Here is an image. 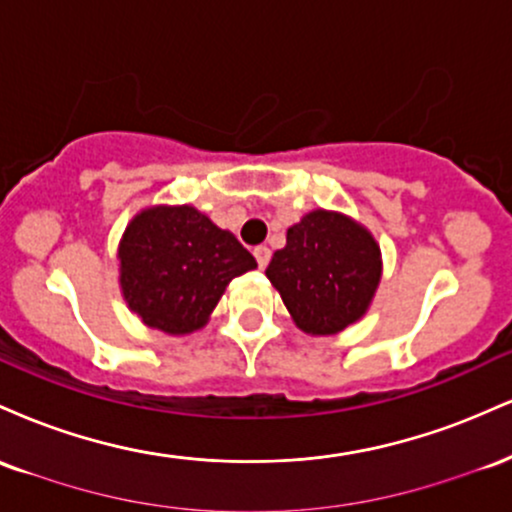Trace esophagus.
Returning a JSON list of instances; mask_svg holds the SVG:
<instances>
[{
    "instance_id": "1",
    "label": "esophagus",
    "mask_w": 512,
    "mask_h": 512,
    "mask_svg": "<svg viewBox=\"0 0 512 512\" xmlns=\"http://www.w3.org/2000/svg\"><path fill=\"white\" fill-rule=\"evenodd\" d=\"M252 255H255L257 264H260V267L264 269V267H267V264H269V257H272V252H269L267 245H257V248L252 250Z\"/></svg>"
}]
</instances>
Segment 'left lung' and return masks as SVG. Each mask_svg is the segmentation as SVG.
I'll list each match as a JSON object with an SVG mask.
<instances>
[{"label":"left lung","instance_id":"8db88e82","mask_svg":"<svg viewBox=\"0 0 512 512\" xmlns=\"http://www.w3.org/2000/svg\"><path fill=\"white\" fill-rule=\"evenodd\" d=\"M380 274V245L368 228L325 209L293 223L267 267L293 322L308 334H337L361 320Z\"/></svg>","mask_w":512,"mask_h":512}]
</instances>
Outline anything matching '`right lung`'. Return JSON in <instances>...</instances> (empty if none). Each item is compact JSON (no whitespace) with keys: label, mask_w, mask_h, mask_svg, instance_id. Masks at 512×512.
<instances>
[{"label":"right lung","mask_w":512,"mask_h":512,"mask_svg":"<svg viewBox=\"0 0 512 512\" xmlns=\"http://www.w3.org/2000/svg\"><path fill=\"white\" fill-rule=\"evenodd\" d=\"M122 296L151 330L207 325L231 279L257 267L233 233L190 204L139 211L117 248Z\"/></svg>","instance_id":"1"}]
</instances>
